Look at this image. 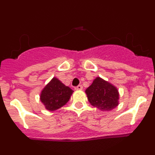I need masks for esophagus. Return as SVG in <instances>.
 I'll list each match as a JSON object with an SVG mask.
<instances>
[{"mask_svg": "<svg viewBox=\"0 0 155 155\" xmlns=\"http://www.w3.org/2000/svg\"><path fill=\"white\" fill-rule=\"evenodd\" d=\"M74 89L77 90V91H78V90H82V89H83V86L81 85V84H80V85H78L77 87H74Z\"/></svg>", "mask_w": 155, "mask_h": 155, "instance_id": "obj_1", "label": "esophagus"}]
</instances>
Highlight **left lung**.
Instances as JSON below:
<instances>
[{
    "label": "left lung",
    "mask_w": 155,
    "mask_h": 155,
    "mask_svg": "<svg viewBox=\"0 0 155 155\" xmlns=\"http://www.w3.org/2000/svg\"><path fill=\"white\" fill-rule=\"evenodd\" d=\"M88 102L100 110L110 111L118 106L120 94L113 84L97 77L85 90Z\"/></svg>",
    "instance_id": "obj_1"
}]
</instances>
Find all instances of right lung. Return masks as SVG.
<instances>
[{"label": "right lung", "mask_w": 155, "mask_h": 155, "mask_svg": "<svg viewBox=\"0 0 155 155\" xmlns=\"http://www.w3.org/2000/svg\"><path fill=\"white\" fill-rule=\"evenodd\" d=\"M73 92L71 87L54 77L41 91L40 101L47 110L55 111L67 104Z\"/></svg>", "instance_id": "obj_1"}]
</instances>
